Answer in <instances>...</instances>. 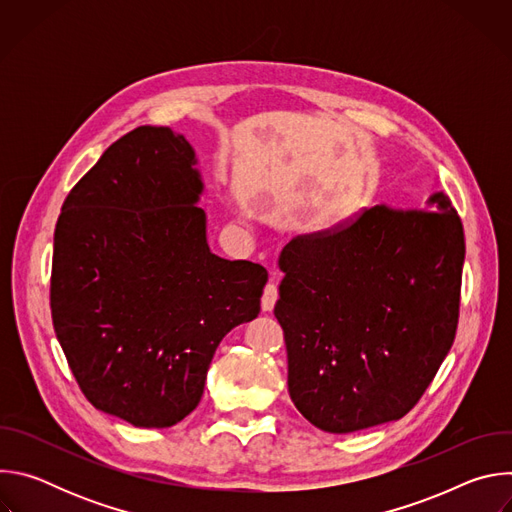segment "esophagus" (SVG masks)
Masks as SVG:
<instances>
[{"label":"esophagus","mask_w":512,"mask_h":512,"mask_svg":"<svg viewBox=\"0 0 512 512\" xmlns=\"http://www.w3.org/2000/svg\"><path fill=\"white\" fill-rule=\"evenodd\" d=\"M277 298H279V289H277V281H275V273H273L271 279H269V283H267L265 289H263V298H261V308H263V312H271L273 306H275V302H277Z\"/></svg>","instance_id":"esophagus-1"}]
</instances>
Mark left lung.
<instances>
[{"mask_svg": "<svg viewBox=\"0 0 512 512\" xmlns=\"http://www.w3.org/2000/svg\"><path fill=\"white\" fill-rule=\"evenodd\" d=\"M464 253L444 192L425 208H364L283 247L273 312L289 397L312 425L350 433L417 405L456 338Z\"/></svg>", "mask_w": 512, "mask_h": 512, "instance_id": "1", "label": "left lung"}]
</instances>
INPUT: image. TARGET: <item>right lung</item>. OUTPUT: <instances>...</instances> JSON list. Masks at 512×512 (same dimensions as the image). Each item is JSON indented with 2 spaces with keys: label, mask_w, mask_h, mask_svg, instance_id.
Segmentation results:
<instances>
[{
  "label": "right lung",
  "mask_w": 512,
  "mask_h": 512,
  "mask_svg": "<svg viewBox=\"0 0 512 512\" xmlns=\"http://www.w3.org/2000/svg\"><path fill=\"white\" fill-rule=\"evenodd\" d=\"M194 152L137 127L75 184L54 231L50 310L89 403L135 427L196 409L216 346L257 318L267 269L210 253Z\"/></svg>",
  "instance_id": "1"
}]
</instances>
